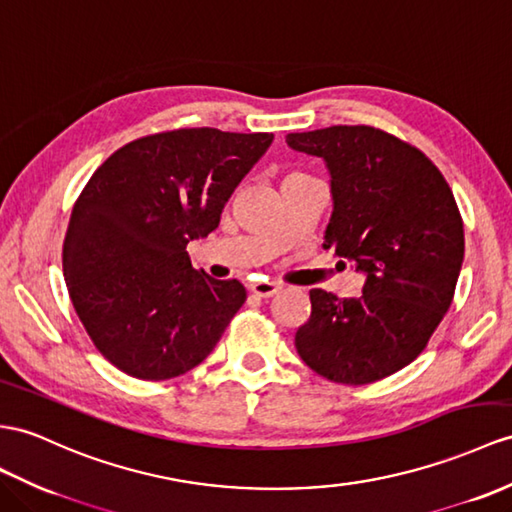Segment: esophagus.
I'll use <instances>...</instances> for the list:
<instances>
[{"mask_svg": "<svg viewBox=\"0 0 512 512\" xmlns=\"http://www.w3.org/2000/svg\"><path fill=\"white\" fill-rule=\"evenodd\" d=\"M249 289H252V293L258 297H273L276 293H280L282 286L276 282H254Z\"/></svg>", "mask_w": 512, "mask_h": 512, "instance_id": "esophagus-1", "label": "esophagus"}]
</instances>
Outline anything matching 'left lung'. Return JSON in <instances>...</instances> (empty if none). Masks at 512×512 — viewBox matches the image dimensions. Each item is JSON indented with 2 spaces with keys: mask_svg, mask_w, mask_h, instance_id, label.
<instances>
[{
  "mask_svg": "<svg viewBox=\"0 0 512 512\" xmlns=\"http://www.w3.org/2000/svg\"><path fill=\"white\" fill-rule=\"evenodd\" d=\"M286 143L326 160L334 213L323 247L367 273L358 297L310 291L297 354L332 382L382 380L426 350L452 306L465 258L454 193L421 149L380 128L293 132Z\"/></svg>",
  "mask_w": 512,
  "mask_h": 512,
  "instance_id": "left-lung-1",
  "label": "left lung"
}]
</instances>
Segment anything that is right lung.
Listing matches in <instances>:
<instances>
[{
  "mask_svg": "<svg viewBox=\"0 0 512 512\" xmlns=\"http://www.w3.org/2000/svg\"><path fill=\"white\" fill-rule=\"evenodd\" d=\"M271 141L269 132L182 128L141 136L97 167L73 204L62 271L108 363L169 380L215 350L247 291L193 269L186 245L217 230Z\"/></svg>",
  "mask_w": 512,
  "mask_h": 512,
  "instance_id": "1",
  "label": "right lung"
}]
</instances>
